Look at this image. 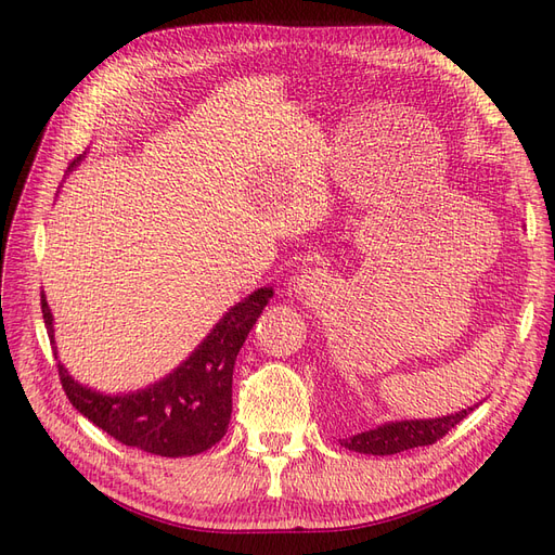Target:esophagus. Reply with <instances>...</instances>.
I'll list each match as a JSON object with an SVG mask.
<instances>
[{
	"label": "esophagus",
	"mask_w": 555,
	"mask_h": 555,
	"mask_svg": "<svg viewBox=\"0 0 555 555\" xmlns=\"http://www.w3.org/2000/svg\"><path fill=\"white\" fill-rule=\"evenodd\" d=\"M327 285V274L320 270H304L297 279H295V293L299 297H313L318 293H323Z\"/></svg>",
	"instance_id": "esophagus-1"
}]
</instances>
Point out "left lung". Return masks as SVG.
<instances>
[{
  "instance_id": "left-lung-1",
  "label": "left lung",
  "mask_w": 555,
  "mask_h": 555,
  "mask_svg": "<svg viewBox=\"0 0 555 555\" xmlns=\"http://www.w3.org/2000/svg\"><path fill=\"white\" fill-rule=\"evenodd\" d=\"M459 410L454 415H444L436 420H401V422H387L375 428H369V431L354 434L350 438H344L341 444L348 447L352 452L360 454H373V456H387V454H399L405 450H413V447H424V444H434L440 440L447 431L466 420L473 410Z\"/></svg>"
}]
</instances>
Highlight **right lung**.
Masks as SVG:
<instances>
[{
  "mask_svg": "<svg viewBox=\"0 0 555 555\" xmlns=\"http://www.w3.org/2000/svg\"><path fill=\"white\" fill-rule=\"evenodd\" d=\"M82 156H78L70 168ZM272 295V288H258L237 301L180 366L164 380L131 391V395H101L70 378L64 364H57L68 401L111 438L127 447H138L142 452L175 459L209 450L228 431L232 413V369H235L237 352ZM41 311L50 344L55 348L52 313L43 293Z\"/></svg>",
  "mask_w": 555,
  "mask_h": 555,
  "instance_id": "1",
  "label": "right lung"
}]
</instances>
